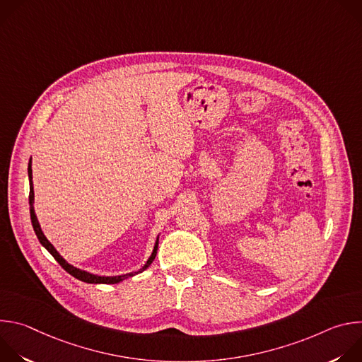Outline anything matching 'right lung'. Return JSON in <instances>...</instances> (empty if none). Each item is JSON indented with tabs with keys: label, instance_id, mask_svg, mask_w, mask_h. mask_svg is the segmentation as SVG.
<instances>
[{
	"label": "right lung",
	"instance_id": "1",
	"mask_svg": "<svg viewBox=\"0 0 362 362\" xmlns=\"http://www.w3.org/2000/svg\"><path fill=\"white\" fill-rule=\"evenodd\" d=\"M28 177H30V196H28V199H30V216H31V223H33L34 232H35V235H37L40 243H41L51 255L54 256V259H56V261L62 265V268H63L64 271H67L71 276H74V278H77V279H80V281H83V282H87V284H117V282H120V281H123V279H127V278H130V276H133V275H136V274L143 272L146 268H148V267L151 265V262L154 261V257H156V253H158L159 240H156V243H154V249H153V252H151V256L148 257V261L146 262V265H144L140 271H137V272H130V274L120 275V276H97V275H93V274H88V272H86V271L77 269V268H74L73 265L67 264V262L63 259V257L60 256V253L54 249V246L47 240V238L44 236V233H42V230H41V228H40V223H38V221H37V216H35V212H34V206H33V202H34V189H33L31 159H30V162H28Z\"/></svg>",
	"mask_w": 362,
	"mask_h": 362
}]
</instances>
